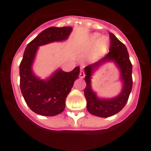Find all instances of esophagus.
Segmentation results:
<instances>
[{
  "mask_svg": "<svg viewBox=\"0 0 151 151\" xmlns=\"http://www.w3.org/2000/svg\"><path fill=\"white\" fill-rule=\"evenodd\" d=\"M85 71L84 70H83V68L82 67L81 68H80V78H84L85 77Z\"/></svg>",
  "mask_w": 151,
  "mask_h": 151,
  "instance_id": "obj_1",
  "label": "esophagus"
}]
</instances>
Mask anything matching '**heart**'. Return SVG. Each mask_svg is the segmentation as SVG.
Masks as SVG:
<instances>
[{"label":"heart","instance_id":"1","mask_svg":"<svg viewBox=\"0 0 151 151\" xmlns=\"http://www.w3.org/2000/svg\"><path fill=\"white\" fill-rule=\"evenodd\" d=\"M99 35L98 34H96L95 36H94V38H93V41H96V40L97 37H98ZM99 43L100 46H103L104 47H107L108 45H109V38L106 37V36H103V37H101V39H99ZM99 52H101V50H99Z\"/></svg>","mask_w":151,"mask_h":151}]
</instances>
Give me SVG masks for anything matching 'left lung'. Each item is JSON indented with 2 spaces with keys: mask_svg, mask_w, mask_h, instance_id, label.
<instances>
[{
  "mask_svg": "<svg viewBox=\"0 0 151 151\" xmlns=\"http://www.w3.org/2000/svg\"><path fill=\"white\" fill-rule=\"evenodd\" d=\"M109 36L110 39L109 52L98 62L88 65L85 68V80L87 85L84 94L87 101V109L91 114L101 118H107L115 115L124 107L129 99L133 85L132 64L127 49L115 35L109 33ZM108 60L115 61L121 69L122 79L124 83L123 91L118 97L114 99L100 100L91 90L90 76L95 68Z\"/></svg>",
  "mask_w": 151,
  "mask_h": 151,
  "instance_id": "obj_1",
  "label": "left lung"
}]
</instances>
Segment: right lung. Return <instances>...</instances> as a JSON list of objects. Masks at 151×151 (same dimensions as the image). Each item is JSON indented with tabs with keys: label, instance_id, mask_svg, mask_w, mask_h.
<instances>
[{
	"label": "right lung",
	"instance_id": "1",
	"mask_svg": "<svg viewBox=\"0 0 151 151\" xmlns=\"http://www.w3.org/2000/svg\"><path fill=\"white\" fill-rule=\"evenodd\" d=\"M71 30V27H50L39 33L25 48L19 64L20 90L26 104L36 114L54 116L63 112L67 96L74 81L78 79L79 66L70 72H64L59 69L48 80H39L31 70L38 47L52 42L65 40Z\"/></svg>",
	"mask_w": 151,
	"mask_h": 151
}]
</instances>
